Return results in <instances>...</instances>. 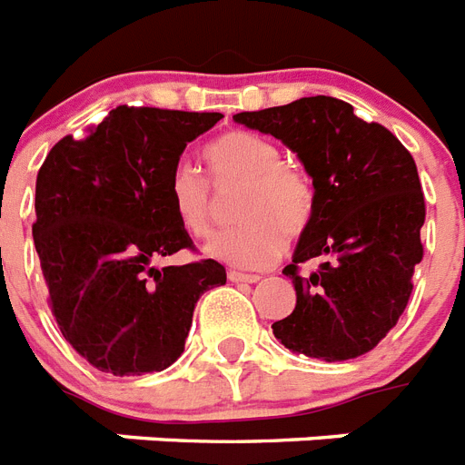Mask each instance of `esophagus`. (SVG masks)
Wrapping results in <instances>:
<instances>
[{
  "instance_id": "esophagus-1",
  "label": "esophagus",
  "mask_w": 465,
  "mask_h": 465,
  "mask_svg": "<svg viewBox=\"0 0 465 465\" xmlns=\"http://www.w3.org/2000/svg\"><path fill=\"white\" fill-rule=\"evenodd\" d=\"M228 278L232 283H256L259 281L256 273H242V271H228Z\"/></svg>"
}]
</instances>
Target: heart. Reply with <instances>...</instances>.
<instances>
[{
  "mask_svg": "<svg viewBox=\"0 0 465 465\" xmlns=\"http://www.w3.org/2000/svg\"><path fill=\"white\" fill-rule=\"evenodd\" d=\"M215 189H237L232 218L240 225L215 235L206 254L240 269H263L283 250V235H300L312 218L314 187L302 168L283 161L281 148L254 132H225L203 148ZM174 221L192 237L213 225V194L206 177L177 163L168 177Z\"/></svg>",
  "mask_w": 465,
  "mask_h": 465,
  "instance_id": "b5f03b06",
  "label": "heart"
}]
</instances>
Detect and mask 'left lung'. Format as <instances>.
I'll return each mask as SVG.
<instances>
[{"mask_svg": "<svg viewBox=\"0 0 465 465\" xmlns=\"http://www.w3.org/2000/svg\"><path fill=\"white\" fill-rule=\"evenodd\" d=\"M232 120L283 141L314 187L312 218L283 269L295 310L271 326L273 336L326 362L365 355L403 314L422 262L425 196L413 155L389 129L329 95ZM310 258L320 269L302 279L296 263Z\"/></svg>", "mask_w": 465, "mask_h": 465, "instance_id": "left-lung-1", "label": "left lung"}]
</instances>
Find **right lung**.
I'll list each match as a JSON object with an SVG mask.
<instances>
[{"instance_id": "add662e5", "label": "right lung", "mask_w": 465, "mask_h": 465, "mask_svg": "<svg viewBox=\"0 0 465 465\" xmlns=\"http://www.w3.org/2000/svg\"><path fill=\"white\" fill-rule=\"evenodd\" d=\"M221 113L120 105L88 136L57 141L35 182L33 242L62 336L100 372H161L184 352L196 300L225 283L168 203L170 170Z\"/></svg>"}]
</instances>
